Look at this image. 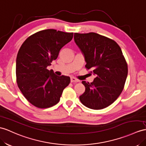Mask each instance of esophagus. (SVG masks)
<instances>
[{
    "label": "esophagus",
    "mask_w": 146,
    "mask_h": 146,
    "mask_svg": "<svg viewBox=\"0 0 146 146\" xmlns=\"http://www.w3.org/2000/svg\"><path fill=\"white\" fill-rule=\"evenodd\" d=\"M70 82H79V80L76 79V78L74 77H71L70 78Z\"/></svg>",
    "instance_id": "esophagus-1"
}]
</instances>
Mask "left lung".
I'll return each mask as SVG.
<instances>
[{
	"instance_id": "left-lung-1",
	"label": "left lung",
	"mask_w": 146,
	"mask_h": 146,
	"mask_svg": "<svg viewBox=\"0 0 146 146\" xmlns=\"http://www.w3.org/2000/svg\"><path fill=\"white\" fill-rule=\"evenodd\" d=\"M74 41L95 76L91 83L82 81L84 93L79 97L87 108L101 110L114 102L123 90L127 65L119 46L107 37L95 33H74Z\"/></svg>"
}]
</instances>
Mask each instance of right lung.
Segmentation results:
<instances>
[{
	"mask_svg": "<svg viewBox=\"0 0 146 146\" xmlns=\"http://www.w3.org/2000/svg\"><path fill=\"white\" fill-rule=\"evenodd\" d=\"M73 34L42 30L31 35L21 46L16 60L17 82L24 97L36 107L46 108L58 104L69 84V77L56 76L47 67L72 40Z\"/></svg>",
	"mask_w": 146,
	"mask_h": 146,
	"instance_id": "1",
	"label": "right lung"
}]
</instances>
